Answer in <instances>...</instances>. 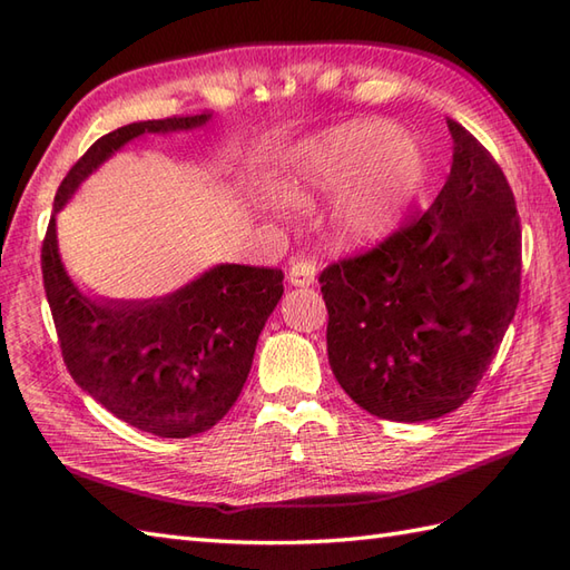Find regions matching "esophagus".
Listing matches in <instances>:
<instances>
[{
    "label": "esophagus",
    "instance_id": "34e87169",
    "mask_svg": "<svg viewBox=\"0 0 570 570\" xmlns=\"http://www.w3.org/2000/svg\"><path fill=\"white\" fill-rule=\"evenodd\" d=\"M314 275H316L314 263L307 261V258H299V261L293 263V266H289L287 281H289V285H295V287H309L314 283Z\"/></svg>",
    "mask_w": 570,
    "mask_h": 570
}]
</instances>
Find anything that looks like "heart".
I'll use <instances>...</instances> for the list:
<instances>
[{
    "label": "heart",
    "mask_w": 570,
    "mask_h": 570,
    "mask_svg": "<svg viewBox=\"0 0 570 570\" xmlns=\"http://www.w3.org/2000/svg\"><path fill=\"white\" fill-rule=\"evenodd\" d=\"M425 184V155L390 122H348L302 142L277 180L281 196L297 205L341 196L333 210L343 246L384 242L404 219Z\"/></svg>",
    "instance_id": "b5f03b06"
}]
</instances>
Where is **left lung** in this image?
Instances as JSON below:
<instances>
[{
    "mask_svg": "<svg viewBox=\"0 0 570 570\" xmlns=\"http://www.w3.org/2000/svg\"><path fill=\"white\" fill-rule=\"evenodd\" d=\"M452 169L428 213L318 277L328 363L360 409L440 419L474 394L520 299L522 232L501 166L448 118Z\"/></svg>",
    "mask_w": 570,
    "mask_h": 570,
    "instance_id": "8db88e82",
    "label": "left lung"
}]
</instances>
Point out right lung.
Instances as JSON below:
<instances>
[{
  "mask_svg": "<svg viewBox=\"0 0 570 570\" xmlns=\"http://www.w3.org/2000/svg\"><path fill=\"white\" fill-rule=\"evenodd\" d=\"M210 120L213 114L140 120L99 137L60 184L40 252L69 374L116 419L159 438L198 435L225 419L283 297V271L219 263L164 297H91L62 266L55 215L135 137L196 130Z\"/></svg>",
  "mask_w": 570,
  "mask_h": 570,
  "instance_id": "obj_1",
  "label": "right lung"
}]
</instances>
